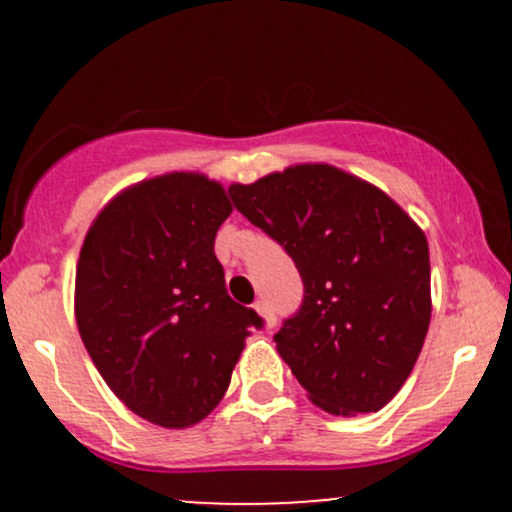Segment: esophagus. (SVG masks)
I'll return each instance as SVG.
<instances>
[{
  "mask_svg": "<svg viewBox=\"0 0 512 512\" xmlns=\"http://www.w3.org/2000/svg\"><path fill=\"white\" fill-rule=\"evenodd\" d=\"M255 310L262 315L264 327H267V330H272V327L276 325V315H274L272 305H269L267 301H257V303H255Z\"/></svg>",
  "mask_w": 512,
  "mask_h": 512,
  "instance_id": "1",
  "label": "esophagus"
}]
</instances>
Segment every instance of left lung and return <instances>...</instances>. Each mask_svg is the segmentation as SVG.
I'll return each mask as SVG.
<instances>
[{"label": "left lung", "mask_w": 512, "mask_h": 512, "mask_svg": "<svg viewBox=\"0 0 512 512\" xmlns=\"http://www.w3.org/2000/svg\"><path fill=\"white\" fill-rule=\"evenodd\" d=\"M228 195L303 279L301 308L274 342L308 397L337 416L383 409L431 322L424 231L378 187L325 163L231 185Z\"/></svg>", "instance_id": "8db88e82"}]
</instances>
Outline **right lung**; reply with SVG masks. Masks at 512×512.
<instances>
[{
    "instance_id": "1",
    "label": "right lung",
    "mask_w": 512,
    "mask_h": 512,
    "mask_svg": "<svg viewBox=\"0 0 512 512\" xmlns=\"http://www.w3.org/2000/svg\"><path fill=\"white\" fill-rule=\"evenodd\" d=\"M219 182L195 173L144 180L88 228L76 264V325L98 373L151 424L187 428L226 395L252 327L214 255L231 214Z\"/></svg>"
}]
</instances>
